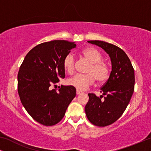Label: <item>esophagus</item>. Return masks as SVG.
Masks as SVG:
<instances>
[{
	"instance_id": "obj_1",
	"label": "esophagus",
	"mask_w": 151,
	"mask_h": 151,
	"mask_svg": "<svg viewBox=\"0 0 151 151\" xmlns=\"http://www.w3.org/2000/svg\"><path fill=\"white\" fill-rule=\"evenodd\" d=\"M81 93H82L81 91H80L78 89H77V91H76V94H77V95H79V94Z\"/></svg>"
}]
</instances>
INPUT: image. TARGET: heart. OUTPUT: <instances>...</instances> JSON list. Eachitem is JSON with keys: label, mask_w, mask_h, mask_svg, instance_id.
<instances>
[{"label": "heart", "mask_w": 151, "mask_h": 151, "mask_svg": "<svg viewBox=\"0 0 151 151\" xmlns=\"http://www.w3.org/2000/svg\"><path fill=\"white\" fill-rule=\"evenodd\" d=\"M80 54L90 63L85 75H76L68 80V83L78 90H86L94 83H103L109 77V67L102 61V56L99 51L93 47H87L81 51ZM63 67L70 75L75 71V59L73 55L69 54L63 60Z\"/></svg>", "instance_id": "heart-1"}]
</instances>
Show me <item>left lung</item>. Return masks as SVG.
I'll return each mask as SVG.
<instances>
[{"label": "left lung", "mask_w": 151, "mask_h": 151, "mask_svg": "<svg viewBox=\"0 0 151 151\" xmlns=\"http://www.w3.org/2000/svg\"><path fill=\"white\" fill-rule=\"evenodd\" d=\"M88 42L100 47L111 58L112 71L101 87L103 96L88 93L89 100L85 106L86 117L91 123L97 127H106L116 122L127 109L134 91L135 72L129 57L119 47L100 40Z\"/></svg>", "instance_id": "8db88e82"}]
</instances>
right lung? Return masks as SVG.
Listing matches in <instances>:
<instances>
[{"label": "right lung", "instance_id": "1", "mask_svg": "<svg viewBox=\"0 0 151 151\" xmlns=\"http://www.w3.org/2000/svg\"><path fill=\"white\" fill-rule=\"evenodd\" d=\"M76 44L67 40H52L39 44L29 51L18 73V92L22 105L34 120L50 127L65 116L76 97L73 86H58L65 78L63 60Z\"/></svg>", "mask_w": 151, "mask_h": 151}]
</instances>
